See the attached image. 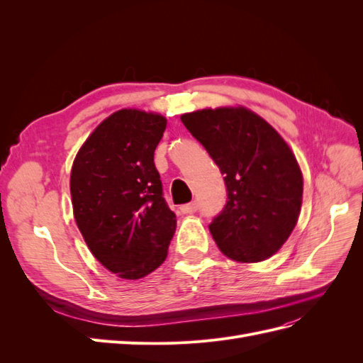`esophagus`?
<instances>
[{
	"label": "esophagus",
	"instance_id": "34e87169",
	"mask_svg": "<svg viewBox=\"0 0 363 363\" xmlns=\"http://www.w3.org/2000/svg\"><path fill=\"white\" fill-rule=\"evenodd\" d=\"M196 208H199V204H196L195 201H192L189 204L180 206V212L182 213H194V212H196Z\"/></svg>",
	"mask_w": 363,
	"mask_h": 363
}]
</instances>
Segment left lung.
Here are the masks:
<instances>
[{"label":"left lung","mask_w":363,"mask_h":363,"mask_svg":"<svg viewBox=\"0 0 363 363\" xmlns=\"http://www.w3.org/2000/svg\"><path fill=\"white\" fill-rule=\"evenodd\" d=\"M180 118L224 174L228 201L208 225L218 248L240 263L269 259L291 236L303 203V174L288 142L244 106Z\"/></svg>","instance_id":"left-lung-1"}]
</instances>
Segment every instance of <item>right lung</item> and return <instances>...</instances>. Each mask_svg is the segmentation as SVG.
Here are the masks:
<instances>
[{"instance_id": "add662e5", "label": "right lung", "mask_w": 363, "mask_h": 363, "mask_svg": "<svg viewBox=\"0 0 363 363\" xmlns=\"http://www.w3.org/2000/svg\"><path fill=\"white\" fill-rule=\"evenodd\" d=\"M164 128L160 113L121 108L95 127L72 163L77 227L94 257L125 280L162 265L177 225L155 167Z\"/></svg>"}]
</instances>
